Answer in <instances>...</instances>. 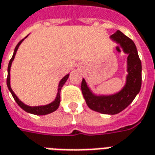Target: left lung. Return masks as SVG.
Here are the masks:
<instances>
[{"mask_svg":"<svg viewBox=\"0 0 155 155\" xmlns=\"http://www.w3.org/2000/svg\"><path fill=\"white\" fill-rule=\"evenodd\" d=\"M110 39L123 48L127 57V72L125 84L119 91L112 94H96L83 78L81 91L85 102L91 110L102 114L115 115L128 107L138 95L142 84V64L136 45L133 40L117 31Z\"/></svg>","mask_w":155,"mask_h":155,"instance_id":"obj_1","label":"left lung"}]
</instances>
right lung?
Returning <instances> with one entry per match:
<instances>
[{
	"label": "right lung",
	"mask_w": 155,
	"mask_h": 155,
	"mask_svg": "<svg viewBox=\"0 0 155 155\" xmlns=\"http://www.w3.org/2000/svg\"><path fill=\"white\" fill-rule=\"evenodd\" d=\"M27 36V37H28ZM27 37L25 38H27ZM25 38H23L22 40H21L17 45L15 48L14 49L13 55H12V58L11 59L9 62V64H8V68H7V79H6V85H7V87H8V90L10 91V92L12 93V95L13 96L14 100L16 101V102L17 103V105L21 108L23 109L25 111L28 112V113H31V114H34V115L41 116V115H47V114H49V113H52L53 111H56L59 107V103H60V91H61V89H62L63 85H64V83L66 82L68 78L70 76V74H67L65 76L60 80V81L59 82V85H58V91H57V95H56V97L55 99L50 103L47 104V105H42V106H34V107H31V106H28V105H26L25 103H23L18 97L17 96V95L14 93V91H12V89L11 87V74H10V71H11V67H12V64L13 62L14 59H15V55L17 54V49L19 46L21 45V44L24 41Z\"/></svg>",
	"instance_id": "obj_1"
}]
</instances>
